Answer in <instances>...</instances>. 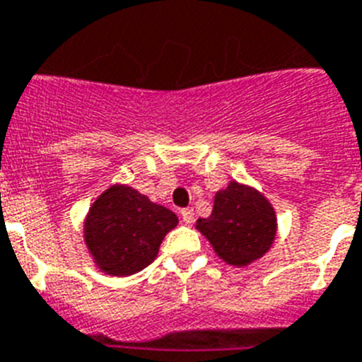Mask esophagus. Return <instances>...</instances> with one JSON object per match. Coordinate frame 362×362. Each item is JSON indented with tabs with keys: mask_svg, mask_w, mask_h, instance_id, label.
Masks as SVG:
<instances>
[{
	"mask_svg": "<svg viewBox=\"0 0 362 362\" xmlns=\"http://www.w3.org/2000/svg\"><path fill=\"white\" fill-rule=\"evenodd\" d=\"M180 215H182V220H184L185 224H193L194 213H193V209H191V207H187V209H182Z\"/></svg>",
	"mask_w": 362,
	"mask_h": 362,
	"instance_id": "1",
	"label": "esophagus"
}]
</instances>
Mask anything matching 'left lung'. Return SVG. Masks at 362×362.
<instances>
[{"label": "left lung", "mask_w": 362, "mask_h": 362, "mask_svg": "<svg viewBox=\"0 0 362 362\" xmlns=\"http://www.w3.org/2000/svg\"><path fill=\"white\" fill-rule=\"evenodd\" d=\"M197 229L224 262L247 266L268 253L275 240V209L259 191L233 180L216 191L211 215L197 220Z\"/></svg>", "instance_id": "left-lung-1"}]
</instances>
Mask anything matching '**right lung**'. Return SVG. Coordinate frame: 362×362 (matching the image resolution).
Instances as JSON below:
<instances>
[{"mask_svg":"<svg viewBox=\"0 0 362 362\" xmlns=\"http://www.w3.org/2000/svg\"><path fill=\"white\" fill-rule=\"evenodd\" d=\"M177 224L171 209L151 202L129 185L115 184L90 206L83 238L103 273L127 276L156 259L163 237Z\"/></svg>","mask_w":362,"mask_h":362,"instance_id":"add662e5","label":"right lung"}]
</instances>
